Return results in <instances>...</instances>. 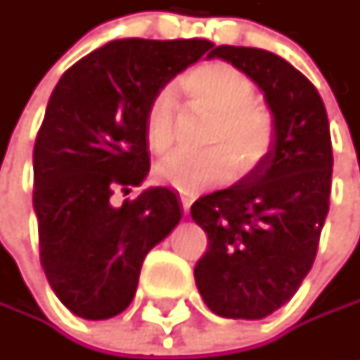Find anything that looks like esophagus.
I'll return each mask as SVG.
<instances>
[{"label":"esophagus","instance_id":"obj_1","mask_svg":"<svg viewBox=\"0 0 360 360\" xmlns=\"http://www.w3.org/2000/svg\"><path fill=\"white\" fill-rule=\"evenodd\" d=\"M180 202H182L184 214H188V212H190V206H192V202H194V196H188V194H182V196H180Z\"/></svg>","mask_w":360,"mask_h":360}]
</instances>
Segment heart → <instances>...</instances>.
<instances>
[{
    "label": "heart",
    "mask_w": 360,
    "mask_h": 360,
    "mask_svg": "<svg viewBox=\"0 0 360 360\" xmlns=\"http://www.w3.org/2000/svg\"><path fill=\"white\" fill-rule=\"evenodd\" d=\"M182 88L192 104L212 114L208 150L200 154H176L160 176L180 192L198 194L229 182L238 174H250L266 158L274 140V118L255 104V82L229 62H206L194 68ZM148 148L156 156L170 154L176 142V102L168 88L160 90L148 104L144 116Z\"/></svg>",
    "instance_id": "1"
}]
</instances>
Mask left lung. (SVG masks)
Returning <instances> with one entry per match:
<instances>
[{
    "label": "left lung",
    "instance_id": "obj_1",
    "mask_svg": "<svg viewBox=\"0 0 360 360\" xmlns=\"http://www.w3.org/2000/svg\"><path fill=\"white\" fill-rule=\"evenodd\" d=\"M210 56L252 77L274 116L260 166L190 208L208 236L194 266L204 302L218 316L255 321L295 297L314 262L330 204L328 118L316 88L276 53L218 46Z\"/></svg>",
    "mask_w": 360,
    "mask_h": 360
}]
</instances>
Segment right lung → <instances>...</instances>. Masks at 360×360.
Returning a JSON list of instances; mask_svg holds the SVG:
<instances>
[{
    "label": "right lung",
    "instance_id": "obj_1",
    "mask_svg": "<svg viewBox=\"0 0 360 360\" xmlns=\"http://www.w3.org/2000/svg\"><path fill=\"white\" fill-rule=\"evenodd\" d=\"M208 39H118L76 62L51 91L34 146L39 260L70 311L102 321L128 309L146 255L180 222L170 188L114 206L150 170L148 104L198 62Z\"/></svg>",
    "mask_w": 360,
    "mask_h": 360
}]
</instances>
